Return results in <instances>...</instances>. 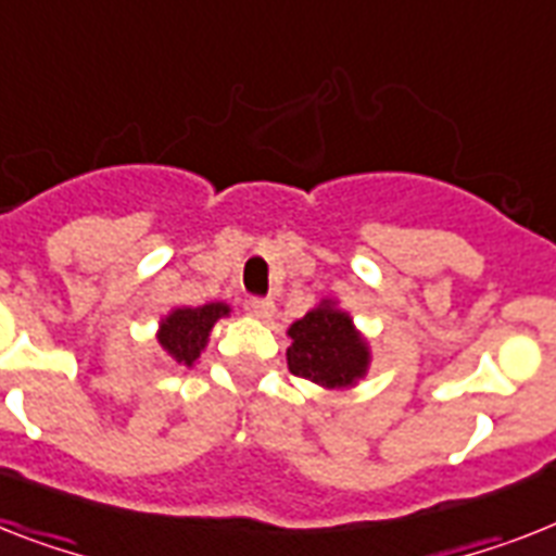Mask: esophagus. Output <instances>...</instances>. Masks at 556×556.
Segmentation results:
<instances>
[{"instance_id":"1","label":"esophagus","mask_w":556,"mask_h":556,"mask_svg":"<svg viewBox=\"0 0 556 556\" xmlns=\"http://www.w3.org/2000/svg\"><path fill=\"white\" fill-rule=\"evenodd\" d=\"M245 311L256 319H270L274 317V302L263 300V296H251V300L245 302Z\"/></svg>"}]
</instances>
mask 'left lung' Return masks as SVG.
<instances>
[{
  "label": "left lung",
  "instance_id": "obj_1",
  "mask_svg": "<svg viewBox=\"0 0 556 556\" xmlns=\"http://www.w3.org/2000/svg\"><path fill=\"white\" fill-rule=\"evenodd\" d=\"M288 368L296 377L323 388H351L363 380L371 363L368 342L359 337L351 317L331 300H323L314 311L288 328Z\"/></svg>",
  "mask_w": 556,
  "mask_h": 556
}]
</instances>
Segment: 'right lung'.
<instances>
[{"label": "right lung", "mask_w": 556, "mask_h": 556, "mask_svg": "<svg viewBox=\"0 0 556 556\" xmlns=\"http://www.w3.org/2000/svg\"><path fill=\"white\" fill-rule=\"evenodd\" d=\"M228 314H231V308L225 302H207L200 308H174L160 323L156 340H160L168 359L191 368L207 345V333H211L216 319L228 317Z\"/></svg>", "instance_id": "right-lung-1"}]
</instances>
